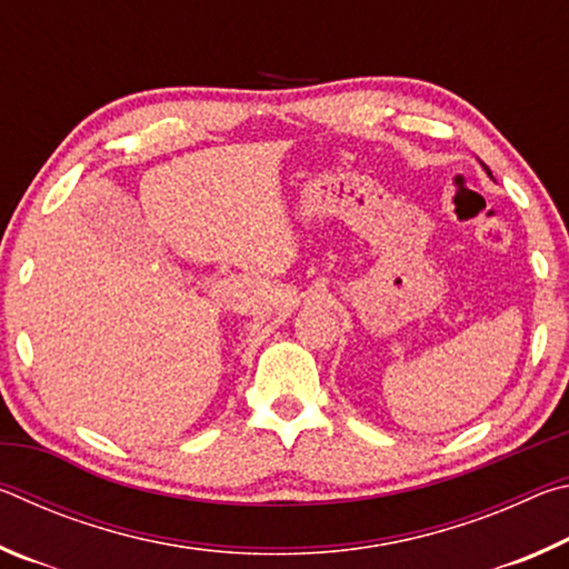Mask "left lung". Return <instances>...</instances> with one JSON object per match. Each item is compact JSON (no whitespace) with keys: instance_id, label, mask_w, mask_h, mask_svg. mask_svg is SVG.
Returning <instances> with one entry per match:
<instances>
[{"instance_id":"8db88e82","label":"left lung","mask_w":569,"mask_h":569,"mask_svg":"<svg viewBox=\"0 0 569 569\" xmlns=\"http://www.w3.org/2000/svg\"><path fill=\"white\" fill-rule=\"evenodd\" d=\"M485 170H487V168H485ZM487 172H489V170H487ZM489 176H492V172H489Z\"/></svg>"}]
</instances>
